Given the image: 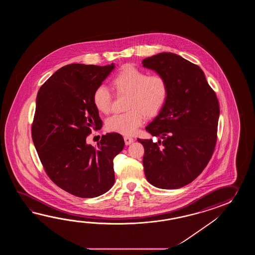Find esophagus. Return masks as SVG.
<instances>
[{
    "label": "esophagus",
    "instance_id": "34e87169",
    "mask_svg": "<svg viewBox=\"0 0 255 255\" xmlns=\"http://www.w3.org/2000/svg\"><path fill=\"white\" fill-rule=\"evenodd\" d=\"M124 140H125L126 145H129L131 143H133L134 139H133L132 137H130V136H127V135H125V136H124Z\"/></svg>",
    "mask_w": 255,
    "mask_h": 255
}]
</instances>
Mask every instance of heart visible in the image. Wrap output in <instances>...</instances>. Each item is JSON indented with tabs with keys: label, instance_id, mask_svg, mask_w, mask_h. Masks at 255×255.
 I'll list each match as a JSON object with an SVG mask.
<instances>
[{
	"label": "heart",
	"instance_id": "obj_1",
	"mask_svg": "<svg viewBox=\"0 0 255 255\" xmlns=\"http://www.w3.org/2000/svg\"><path fill=\"white\" fill-rule=\"evenodd\" d=\"M117 95H128L125 113L112 116L107 120L109 131L122 135H133L140 127L145 116L156 117L165 106L168 98V86L166 78L159 74L148 75L146 71L133 65L121 67L112 79ZM95 108L102 114H109L112 109L113 97L108 87L99 86L92 96Z\"/></svg>",
	"mask_w": 255,
	"mask_h": 255
}]
</instances>
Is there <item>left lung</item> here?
I'll list each match as a JSON object with an SVG mask.
<instances>
[{
	"mask_svg": "<svg viewBox=\"0 0 255 255\" xmlns=\"http://www.w3.org/2000/svg\"><path fill=\"white\" fill-rule=\"evenodd\" d=\"M168 82L162 110L146 128L159 139H137L144 146L146 180L159 189H179L203 171L216 146L220 107L201 67L172 53L142 61Z\"/></svg>",
	"mask_w": 255,
	"mask_h": 255,
	"instance_id": "1",
	"label": "left lung"
}]
</instances>
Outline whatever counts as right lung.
<instances>
[{"label": "right lung", "instance_id": "obj_1", "mask_svg": "<svg viewBox=\"0 0 255 255\" xmlns=\"http://www.w3.org/2000/svg\"><path fill=\"white\" fill-rule=\"evenodd\" d=\"M114 67V64L65 65L37 94L33 144L50 179L76 197H98L114 185L113 159L125 146L122 135L108 133L98 146L87 144L91 128L102 127L93 93Z\"/></svg>", "mask_w": 255, "mask_h": 255}]
</instances>
